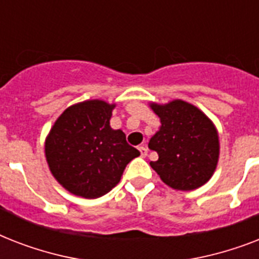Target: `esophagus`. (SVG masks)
<instances>
[{
    "instance_id": "34e87169",
    "label": "esophagus",
    "mask_w": 259,
    "mask_h": 259,
    "mask_svg": "<svg viewBox=\"0 0 259 259\" xmlns=\"http://www.w3.org/2000/svg\"><path fill=\"white\" fill-rule=\"evenodd\" d=\"M138 150H140V153H141V157H146V156H148V148H145V146H140Z\"/></svg>"
}]
</instances>
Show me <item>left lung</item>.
I'll list each match as a JSON object with an SVG mask.
<instances>
[{"mask_svg": "<svg viewBox=\"0 0 259 259\" xmlns=\"http://www.w3.org/2000/svg\"><path fill=\"white\" fill-rule=\"evenodd\" d=\"M150 107L161 121L149 141V149L158 154L150 166L173 189L192 191L204 185L219 158V137L212 121L181 99Z\"/></svg>", "mask_w": 259, "mask_h": 259, "instance_id": "obj_1", "label": "left lung"}]
</instances>
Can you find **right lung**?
Here are the masks:
<instances>
[{"label":"right lung","mask_w":259,"mask_h":259,"mask_svg":"<svg viewBox=\"0 0 259 259\" xmlns=\"http://www.w3.org/2000/svg\"><path fill=\"white\" fill-rule=\"evenodd\" d=\"M115 105L93 99L70 106L46 140L54 177L76 196L97 199L119 183L126 165L140 156L122 130L110 126Z\"/></svg>","instance_id":"right-lung-1"}]
</instances>
